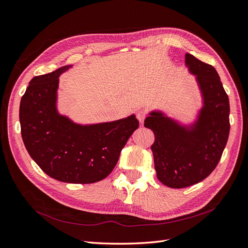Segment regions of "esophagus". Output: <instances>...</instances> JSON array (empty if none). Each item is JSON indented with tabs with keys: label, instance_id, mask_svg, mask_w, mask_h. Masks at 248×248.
<instances>
[{
	"label": "esophagus",
	"instance_id": "1",
	"mask_svg": "<svg viewBox=\"0 0 248 248\" xmlns=\"http://www.w3.org/2000/svg\"><path fill=\"white\" fill-rule=\"evenodd\" d=\"M137 117H138V120L140 121V123L142 124V123L144 122L145 118H146V112L143 111V110H140V111H139V112L137 113Z\"/></svg>",
	"mask_w": 248,
	"mask_h": 248
}]
</instances>
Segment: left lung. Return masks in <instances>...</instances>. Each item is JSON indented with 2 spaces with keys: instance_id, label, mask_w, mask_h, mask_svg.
<instances>
[{
  "instance_id": "obj_1",
  "label": "left lung",
  "mask_w": 248,
  "mask_h": 248,
  "mask_svg": "<svg viewBox=\"0 0 248 248\" xmlns=\"http://www.w3.org/2000/svg\"><path fill=\"white\" fill-rule=\"evenodd\" d=\"M185 63L202 93L196 119L183 124L162 110H152L144 126L155 133L151 150L158 180L180 189L202 182L216 168L230 135L229 96L214 66L186 53Z\"/></svg>"
}]
</instances>
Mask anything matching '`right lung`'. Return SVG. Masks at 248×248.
<instances>
[{
    "mask_svg": "<svg viewBox=\"0 0 248 248\" xmlns=\"http://www.w3.org/2000/svg\"><path fill=\"white\" fill-rule=\"evenodd\" d=\"M72 66L32 78L19 104L21 132L27 151L46 174L62 183L93 184L109 175L139 121L130 115L83 125L60 115L58 78Z\"/></svg>",
    "mask_w": 248,
    "mask_h": 248,
    "instance_id": "add662e5",
    "label": "right lung"
}]
</instances>
